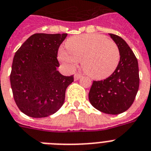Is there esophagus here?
Wrapping results in <instances>:
<instances>
[{"mask_svg": "<svg viewBox=\"0 0 151 151\" xmlns=\"http://www.w3.org/2000/svg\"><path fill=\"white\" fill-rule=\"evenodd\" d=\"M81 74H80V73H76L75 74H74V80H75V81H78V80H79L80 78H81Z\"/></svg>", "mask_w": 151, "mask_h": 151, "instance_id": "obj_1", "label": "esophagus"}]
</instances>
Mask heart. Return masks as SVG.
I'll return each instance as SVG.
<instances>
[{
  "label": "heart",
  "mask_w": 151,
  "mask_h": 151,
  "mask_svg": "<svg viewBox=\"0 0 151 151\" xmlns=\"http://www.w3.org/2000/svg\"><path fill=\"white\" fill-rule=\"evenodd\" d=\"M68 50L60 49L58 58L62 64L73 70L81 60L82 69L95 80L109 78L116 69L121 52L114 41L98 34L72 37L66 42Z\"/></svg>",
  "instance_id": "1"
}]
</instances>
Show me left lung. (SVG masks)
<instances>
[{
  "instance_id": "obj_1",
  "label": "left lung",
  "mask_w": 151,
  "mask_h": 151,
  "mask_svg": "<svg viewBox=\"0 0 151 151\" xmlns=\"http://www.w3.org/2000/svg\"><path fill=\"white\" fill-rule=\"evenodd\" d=\"M118 47L121 60L115 71L102 81H93L89 101L93 107L108 114H119L134 103L139 88L138 62L134 52L121 37L109 34Z\"/></svg>"
}]
</instances>
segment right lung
<instances>
[{
  "instance_id": "1",
  "label": "right lung",
  "mask_w": 151,
  "mask_h": 151,
  "mask_svg": "<svg viewBox=\"0 0 151 151\" xmlns=\"http://www.w3.org/2000/svg\"><path fill=\"white\" fill-rule=\"evenodd\" d=\"M68 34H35L15 53L10 81L20 111L31 117L53 114L62 107L73 75L57 70L59 47Z\"/></svg>"
}]
</instances>
